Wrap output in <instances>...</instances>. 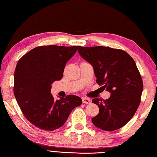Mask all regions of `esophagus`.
<instances>
[{
	"instance_id": "esophagus-1",
	"label": "esophagus",
	"mask_w": 157,
	"mask_h": 157,
	"mask_svg": "<svg viewBox=\"0 0 157 157\" xmlns=\"http://www.w3.org/2000/svg\"><path fill=\"white\" fill-rule=\"evenodd\" d=\"M82 102L84 103V104H90L91 103V100L89 99V98H82Z\"/></svg>"
}]
</instances>
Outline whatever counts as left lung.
I'll use <instances>...</instances> for the list:
<instances>
[{
    "mask_svg": "<svg viewBox=\"0 0 157 157\" xmlns=\"http://www.w3.org/2000/svg\"><path fill=\"white\" fill-rule=\"evenodd\" d=\"M78 50L94 68L97 83L111 94L105 100L93 99L99 107L93 124L105 131L121 128L136 111L143 89L134 60L124 50L109 47L78 46Z\"/></svg>",
    "mask_w": 157,
    "mask_h": 157,
    "instance_id": "left-lung-1",
    "label": "left lung"
}]
</instances>
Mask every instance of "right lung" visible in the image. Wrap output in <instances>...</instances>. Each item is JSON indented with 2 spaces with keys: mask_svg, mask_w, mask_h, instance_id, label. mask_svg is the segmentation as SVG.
I'll return each instance as SVG.
<instances>
[{
  "mask_svg": "<svg viewBox=\"0 0 157 157\" xmlns=\"http://www.w3.org/2000/svg\"><path fill=\"white\" fill-rule=\"evenodd\" d=\"M77 46H39L21 58L14 72V93L26 119L39 129L53 131L64 124L74 108L81 105L78 96L69 95L55 100L50 93L53 82L63 77L66 62Z\"/></svg>",
  "mask_w": 157,
  "mask_h": 157,
  "instance_id": "add662e5",
  "label": "right lung"
}]
</instances>
